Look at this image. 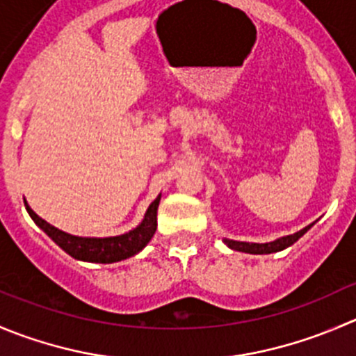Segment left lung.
<instances>
[{"label":"left lung","mask_w":356,"mask_h":356,"mask_svg":"<svg viewBox=\"0 0 356 356\" xmlns=\"http://www.w3.org/2000/svg\"><path fill=\"white\" fill-rule=\"evenodd\" d=\"M312 226L313 224H309V226L302 227V229L298 231V233L277 238V240L270 241V243H248V241H236V240H229V238H224V243H226L229 248H233V250L245 252V254H273V252H280L284 250V248L294 245L296 241H298L299 238H301Z\"/></svg>","instance_id":"8db88e82"}]
</instances>
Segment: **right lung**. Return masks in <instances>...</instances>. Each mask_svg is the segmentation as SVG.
<instances>
[{"instance_id":"add662e5","label":"right lung","mask_w":356,"mask_h":356,"mask_svg":"<svg viewBox=\"0 0 356 356\" xmlns=\"http://www.w3.org/2000/svg\"><path fill=\"white\" fill-rule=\"evenodd\" d=\"M161 195L156 196L153 203L147 207L144 219L140 224L134 229L127 231V233L118 234V236H106V238H95V236H76V234H69L65 231L58 229V227L51 226L47 220L41 219L36 212L26 203V209L29 212L31 219L58 245L64 252H67L71 257L78 259V261L86 262H102V264H111V262L123 261L132 255L139 254L149 240L153 238L154 231H156V212L158 205H160Z\"/></svg>"}]
</instances>
